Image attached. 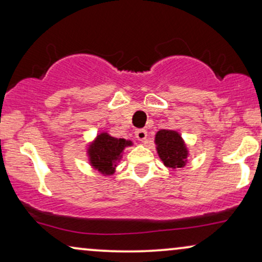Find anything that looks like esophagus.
<instances>
[{
	"instance_id": "34e87169",
	"label": "esophagus",
	"mask_w": 262,
	"mask_h": 262,
	"mask_svg": "<svg viewBox=\"0 0 262 262\" xmlns=\"http://www.w3.org/2000/svg\"><path fill=\"white\" fill-rule=\"evenodd\" d=\"M135 135H136V137H137L138 141L145 142L146 136H148V132H146V130H144V128H139V130H136Z\"/></svg>"
}]
</instances>
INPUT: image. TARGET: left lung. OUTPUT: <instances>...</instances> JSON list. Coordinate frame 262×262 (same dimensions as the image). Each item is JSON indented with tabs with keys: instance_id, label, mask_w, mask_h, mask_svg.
<instances>
[{
	"instance_id": "8db88e82",
	"label": "left lung",
	"mask_w": 262,
	"mask_h": 262,
	"mask_svg": "<svg viewBox=\"0 0 262 262\" xmlns=\"http://www.w3.org/2000/svg\"><path fill=\"white\" fill-rule=\"evenodd\" d=\"M156 151L163 164L170 169L184 168L188 162L187 145L178 131L160 130L155 135Z\"/></svg>"
}]
</instances>
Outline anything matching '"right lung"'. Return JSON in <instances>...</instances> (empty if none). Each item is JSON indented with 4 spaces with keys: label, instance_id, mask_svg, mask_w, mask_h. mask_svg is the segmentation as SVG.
<instances>
[{
    "label": "right lung",
    "instance_id": "right-lung-1",
    "mask_svg": "<svg viewBox=\"0 0 262 262\" xmlns=\"http://www.w3.org/2000/svg\"><path fill=\"white\" fill-rule=\"evenodd\" d=\"M132 145V141L112 137L108 132L102 131L87 145L88 162L93 169L103 177H110L123 159L125 148Z\"/></svg>",
    "mask_w": 262,
    "mask_h": 262
}]
</instances>
